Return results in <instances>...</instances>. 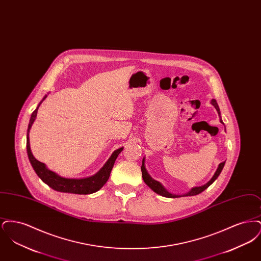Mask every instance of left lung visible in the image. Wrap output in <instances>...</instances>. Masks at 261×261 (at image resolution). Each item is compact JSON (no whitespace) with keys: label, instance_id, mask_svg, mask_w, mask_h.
<instances>
[{"label":"left lung","instance_id":"8db88e82","mask_svg":"<svg viewBox=\"0 0 261 261\" xmlns=\"http://www.w3.org/2000/svg\"><path fill=\"white\" fill-rule=\"evenodd\" d=\"M211 103L215 108V110L217 111V113H218L219 118H220V122L223 123L222 118H221L220 109H219V107H218L216 100L214 99H211ZM145 161H146V159L144 158V159H143V162H142V167H141L142 176H143L144 182H145L154 193L161 195L162 197H165V198H180V197H190V196L199 195L201 192H203L205 189H207L208 187L211 186V184L217 179V177L221 173V171H222V169H223L224 165H225V162H221V163L218 165V167H217L215 173H214V175L212 176V178H211V180H210L206 184H204V185H202V186L194 187V188H192L186 194H183V195H175V194L169 193V192L163 187V185H162L161 182H159V181H156V180H154V179H152V178L150 177V175L148 173V171H147V169H146Z\"/></svg>","mask_w":261,"mask_h":261}]
</instances>
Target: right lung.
Returning a JSON list of instances; mask_svg holds the SVG:
<instances>
[{
	"label": "right lung",
	"instance_id": "right-lung-1",
	"mask_svg": "<svg viewBox=\"0 0 261 261\" xmlns=\"http://www.w3.org/2000/svg\"><path fill=\"white\" fill-rule=\"evenodd\" d=\"M46 98H47V95L39 102L36 110L32 112L30 120H29V124H28V129H27L26 149H27L29 162L31 163L33 169L35 170L39 178L55 191L62 192V193L78 194V195H88V194H93V193L98 192L99 189H101V187L103 186L107 183V181L109 180L115 160L117 159L118 154L122 151L123 147L114 150L112 152L111 158L108 160V162H106L99 171L93 176L86 177V178H79V179L65 178V177H62L59 174L51 171L46 166L45 163L39 162L33 156V154L31 152V149H30V142H29V132L36 119L38 109Z\"/></svg>",
	"mask_w": 261,
	"mask_h": 261
}]
</instances>
